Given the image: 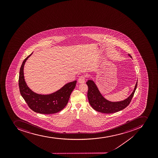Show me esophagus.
<instances>
[{"mask_svg": "<svg viewBox=\"0 0 158 158\" xmlns=\"http://www.w3.org/2000/svg\"><path fill=\"white\" fill-rule=\"evenodd\" d=\"M85 78L84 76H81L79 78L78 82L80 83H83L85 82Z\"/></svg>", "mask_w": 158, "mask_h": 158, "instance_id": "esophagus-1", "label": "esophagus"}]
</instances>
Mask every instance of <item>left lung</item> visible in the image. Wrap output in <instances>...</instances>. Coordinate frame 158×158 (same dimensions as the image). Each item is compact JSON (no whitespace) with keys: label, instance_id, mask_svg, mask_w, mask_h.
Returning a JSON list of instances; mask_svg holds the SVG:
<instances>
[{"label":"left lung","instance_id":"left-lung-1","mask_svg":"<svg viewBox=\"0 0 158 158\" xmlns=\"http://www.w3.org/2000/svg\"><path fill=\"white\" fill-rule=\"evenodd\" d=\"M128 56L131 57L129 54ZM86 84L88 87L87 93L88 101L92 108L100 113L112 114L122 110L128 106L137 88V80L134 90L130 96L124 100L119 102H111L106 99L92 80H88Z\"/></svg>","mask_w":158,"mask_h":158}]
</instances>
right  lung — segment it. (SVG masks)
<instances>
[{"mask_svg": "<svg viewBox=\"0 0 158 158\" xmlns=\"http://www.w3.org/2000/svg\"><path fill=\"white\" fill-rule=\"evenodd\" d=\"M32 53L24 60L20 68L19 85L21 95L29 108L36 113L49 114L60 112L67 105L77 81L68 83L60 89L49 94H41L34 92L28 86L24 75L26 61Z\"/></svg>", "mask_w": 158, "mask_h": 158, "instance_id": "right-lung-1", "label": "right lung"}]
</instances>
